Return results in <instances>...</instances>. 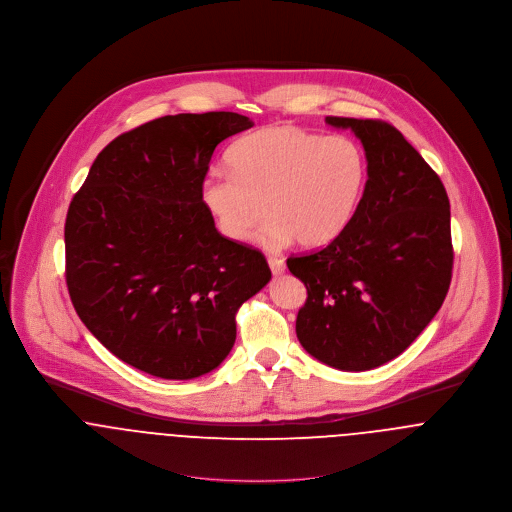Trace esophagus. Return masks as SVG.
Here are the masks:
<instances>
[{"label":"esophagus","instance_id":"obj_1","mask_svg":"<svg viewBox=\"0 0 512 512\" xmlns=\"http://www.w3.org/2000/svg\"><path fill=\"white\" fill-rule=\"evenodd\" d=\"M268 264H270V270H272L274 276H280V274H284V270H286V264H284L282 258L272 256V258H268Z\"/></svg>","mask_w":512,"mask_h":512}]
</instances>
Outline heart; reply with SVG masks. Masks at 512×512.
Masks as SVG:
<instances>
[{
    "mask_svg": "<svg viewBox=\"0 0 512 512\" xmlns=\"http://www.w3.org/2000/svg\"><path fill=\"white\" fill-rule=\"evenodd\" d=\"M230 175L205 179L201 199L220 232L246 242L268 215L260 240L278 250L331 244L355 217L365 193V151L345 136L293 126L250 132L226 151Z\"/></svg>",
    "mask_w": 512,
    "mask_h": 512,
    "instance_id": "1",
    "label": "heart"
}]
</instances>
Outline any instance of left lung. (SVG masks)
<instances>
[{"mask_svg":"<svg viewBox=\"0 0 512 512\" xmlns=\"http://www.w3.org/2000/svg\"><path fill=\"white\" fill-rule=\"evenodd\" d=\"M325 122L361 140L368 179L355 217L327 248L288 258L307 290L295 333L313 359L361 372L402 355L438 313L453 266L449 199L394 126Z\"/></svg>","mask_w":512,"mask_h":512,"instance_id":"obj_1","label":"left lung"}]
</instances>
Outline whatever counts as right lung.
<instances>
[{
    "label": "right lung",
    "instance_id": "add662e5",
    "mask_svg": "<svg viewBox=\"0 0 512 512\" xmlns=\"http://www.w3.org/2000/svg\"><path fill=\"white\" fill-rule=\"evenodd\" d=\"M252 126L234 112L151 120L104 147L74 195L69 293L126 365L167 380L215 370L238 307L272 280L264 254L224 238L201 199L215 147Z\"/></svg>",
    "mask_w": 512,
    "mask_h": 512
}]
</instances>
